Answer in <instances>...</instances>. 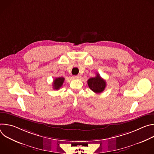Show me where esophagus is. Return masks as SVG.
Returning <instances> with one entry per match:
<instances>
[{
  "instance_id": "1",
  "label": "esophagus",
  "mask_w": 154,
  "mask_h": 154,
  "mask_svg": "<svg viewBox=\"0 0 154 154\" xmlns=\"http://www.w3.org/2000/svg\"><path fill=\"white\" fill-rule=\"evenodd\" d=\"M73 78L75 79H80L81 78V75H74Z\"/></svg>"
}]
</instances>
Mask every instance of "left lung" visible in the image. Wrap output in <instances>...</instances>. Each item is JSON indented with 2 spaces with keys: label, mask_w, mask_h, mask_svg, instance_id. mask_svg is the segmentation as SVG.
Listing matches in <instances>:
<instances>
[{
  "label": "left lung",
  "mask_w": 154,
  "mask_h": 154,
  "mask_svg": "<svg viewBox=\"0 0 154 154\" xmlns=\"http://www.w3.org/2000/svg\"><path fill=\"white\" fill-rule=\"evenodd\" d=\"M96 76L88 80V85L90 88L96 93H100L105 90L106 87V82L99 74Z\"/></svg>",
  "instance_id": "1"
}]
</instances>
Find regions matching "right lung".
<instances>
[{
    "label": "right lung",
    "mask_w": 154,
    "mask_h": 154,
    "mask_svg": "<svg viewBox=\"0 0 154 154\" xmlns=\"http://www.w3.org/2000/svg\"><path fill=\"white\" fill-rule=\"evenodd\" d=\"M64 81V77H58L56 78L53 82V88L54 90H58L62 86L63 82Z\"/></svg>",
    "instance_id": "right-lung-1"
}]
</instances>
